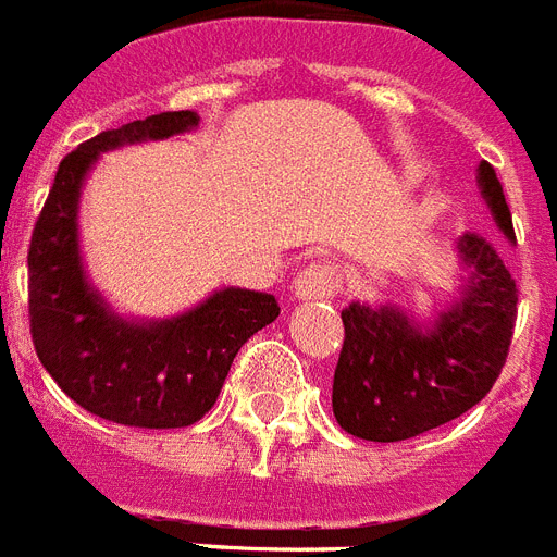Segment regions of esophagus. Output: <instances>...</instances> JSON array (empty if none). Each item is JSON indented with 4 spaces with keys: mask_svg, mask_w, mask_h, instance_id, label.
I'll use <instances>...</instances> for the list:
<instances>
[{
    "mask_svg": "<svg viewBox=\"0 0 557 557\" xmlns=\"http://www.w3.org/2000/svg\"><path fill=\"white\" fill-rule=\"evenodd\" d=\"M339 290V273L333 270L331 264H322V261H313L307 264L296 282H293V293L299 301H319L331 299L333 293Z\"/></svg>",
    "mask_w": 557,
    "mask_h": 557,
    "instance_id": "obj_1",
    "label": "esophagus"
}]
</instances>
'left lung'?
Instances as JSON below:
<instances>
[{"label": "left lung", "mask_w": 557, "mask_h": 557, "mask_svg": "<svg viewBox=\"0 0 557 557\" xmlns=\"http://www.w3.org/2000/svg\"><path fill=\"white\" fill-rule=\"evenodd\" d=\"M480 193L500 233L515 242L504 186L492 163H480ZM469 270L460 296L431 324L397 307L354 301L342 310L345 342L333 373V413L359 440L399 443L457 420L486 397L509 354L518 287L488 238L457 242Z\"/></svg>", "instance_id": "8db88e82"}]
</instances>
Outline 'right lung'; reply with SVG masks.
I'll return each instance as SVG.
<instances>
[{"instance_id":"1","label":"right lung","mask_w":557,"mask_h":557,"mask_svg":"<svg viewBox=\"0 0 557 557\" xmlns=\"http://www.w3.org/2000/svg\"><path fill=\"white\" fill-rule=\"evenodd\" d=\"M198 126L195 111H163L100 132L65 154L28 247V315L39 362L65 394L102 420L184 429L215 405L235 354L275 322L270 293L224 287L163 322H126L86 282L77 203L100 152Z\"/></svg>"}]
</instances>
